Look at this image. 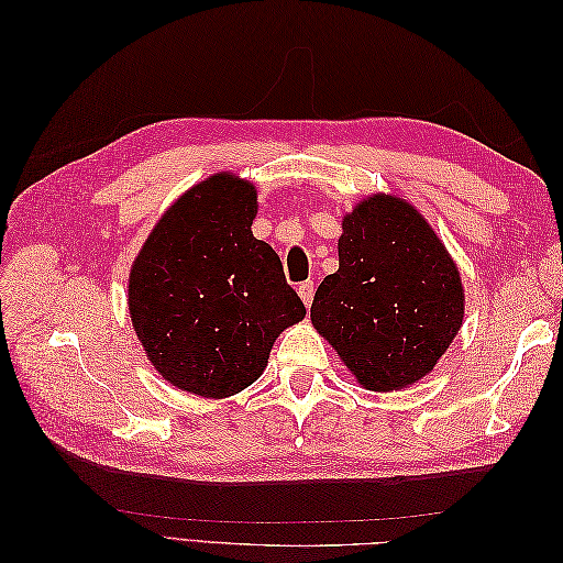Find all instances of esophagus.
I'll list each match as a JSON object with an SVG mask.
<instances>
[{
  "instance_id": "obj_1",
  "label": "esophagus",
  "mask_w": 563,
  "mask_h": 563,
  "mask_svg": "<svg viewBox=\"0 0 563 563\" xmlns=\"http://www.w3.org/2000/svg\"><path fill=\"white\" fill-rule=\"evenodd\" d=\"M297 292H300L302 302L309 307V305H312V300H314V283L312 280L300 283V285H297Z\"/></svg>"
}]
</instances>
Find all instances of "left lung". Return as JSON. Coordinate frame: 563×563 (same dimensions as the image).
Instances as JSON below:
<instances>
[{
    "instance_id": "8db88e82",
    "label": "left lung",
    "mask_w": 563,
    "mask_h": 563,
    "mask_svg": "<svg viewBox=\"0 0 563 563\" xmlns=\"http://www.w3.org/2000/svg\"><path fill=\"white\" fill-rule=\"evenodd\" d=\"M457 266L409 202L375 196L343 220L339 271L312 302V324L363 387L389 391L428 375L457 336Z\"/></svg>"
}]
</instances>
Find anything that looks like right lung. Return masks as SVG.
<instances>
[{
    "instance_id": "add662e5",
    "label": "right lung",
    "mask_w": 563,
    "mask_h": 563,
    "mask_svg": "<svg viewBox=\"0 0 563 563\" xmlns=\"http://www.w3.org/2000/svg\"><path fill=\"white\" fill-rule=\"evenodd\" d=\"M256 190L218 174L166 210L130 273L137 339L178 389L222 399L258 379L307 312L280 256L251 234Z\"/></svg>"
}]
</instances>
